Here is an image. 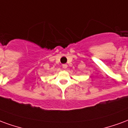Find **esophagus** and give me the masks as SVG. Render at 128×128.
<instances>
[{
	"label": "esophagus",
	"instance_id": "34e87169",
	"mask_svg": "<svg viewBox=\"0 0 128 128\" xmlns=\"http://www.w3.org/2000/svg\"><path fill=\"white\" fill-rule=\"evenodd\" d=\"M62 67H63V69H66L68 68V65L67 64H63V65H62Z\"/></svg>",
	"mask_w": 128,
	"mask_h": 128
}]
</instances>
